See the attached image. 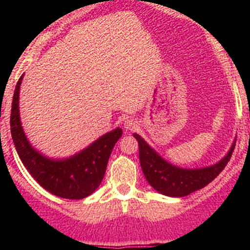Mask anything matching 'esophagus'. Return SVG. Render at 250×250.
Instances as JSON below:
<instances>
[{"instance_id": "34e87169", "label": "esophagus", "mask_w": 250, "mask_h": 250, "mask_svg": "<svg viewBox=\"0 0 250 250\" xmlns=\"http://www.w3.org/2000/svg\"><path fill=\"white\" fill-rule=\"evenodd\" d=\"M124 126L126 130H135L138 127V121H135L134 119H126L124 121Z\"/></svg>"}]
</instances>
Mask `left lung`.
Instances as JSON below:
<instances>
[{
	"instance_id": "1",
	"label": "left lung",
	"mask_w": 250,
	"mask_h": 250,
	"mask_svg": "<svg viewBox=\"0 0 250 250\" xmlns=\"http://www.w3.org/2000/svg\"><path fill=\"white\" fill-rule=\"evenodd\" d=\"M134 138L138 140L139 159L147 183L159 193L176 198L189 195L213 182L227 167L235 147L234 143L228 154L215 165L202 169H182L164 160L138 134H134Z\"/></svg>"
}]
</instances>
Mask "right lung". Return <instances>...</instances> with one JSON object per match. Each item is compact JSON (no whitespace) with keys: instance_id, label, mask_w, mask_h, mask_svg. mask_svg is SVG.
<instances>
[{"instance_id":"add662e5","label":"right lung","mask_w":250,"mask_h":250,"mask_svg":"<svg viewBox=\"0 0 250 250\" xmlns=\"http://www.w3.org/2000/svg\"><path fill=\"white\" fill-rule=\"evenodd\" d=\"M17 81L11 109V135L20 159L28 173L43 189L63 199H83L94 193L103 182L110 154L123 135L120 127L107 132L83 151L65 159L54 160L31 146L21 126L19 111L20 85Z\"/></svg>"}]
</instances>
